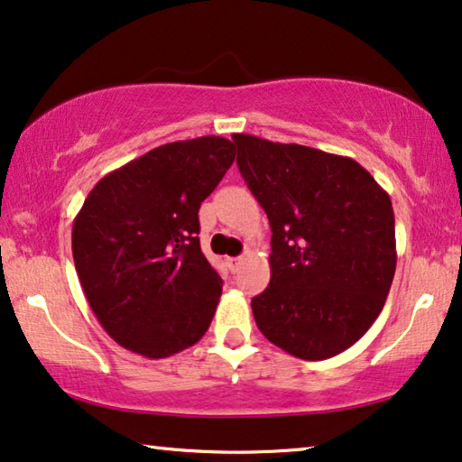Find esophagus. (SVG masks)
<instances>
[{
	"mask_svg": "<svg viewBox=\"0 0 462 462\" xmlns=\"http://www.w3.org/2000/svg\"><path fill=\"white\" fill-rule=\"evenodd\" d=\"M226 264H229L231 271H237L239 266L244 264V256H231V258H226Z\"/></svg>",
	"mask_w": 462,
	"mask_h": 462,
	"instance_id": "esophagus-1",
	"label": "esophagus"
}]
</instances>
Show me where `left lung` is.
<instances>
[{"instance_id":"obj_1","label":"left lung","mask_w":462,"mask_h":462,"mask_svg":"<svg viewBox=\"0 0 462 462\" xmlns=\"http://www.w3.org/2000/svg\"><path fill=\"white\" fill-rule=\"evenodd\" d=\"M237 166L271 223V283L252 298L263 336L302 360L369 331L396 273L387 191L356 160L237 133Z\"/></svg>"}]
</instances>
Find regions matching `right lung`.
<instances>
[{"label": "right lung", "instance_id": "obj_1", "mask_svg": "<svg viewBox=\"0 0 462 462\" xmlns=\"http://www.w3.org/2000/svg\"><path fill=\"white\" fill-rule=\"evenodd\" d=\"M236 160L206 135L153 148L99 179L72 223V258L106 333L145 358L202 339L223 279L199 247V204Z\"/></svg>", "mask_w": 462, "mask_h": 462}]
</instances>
